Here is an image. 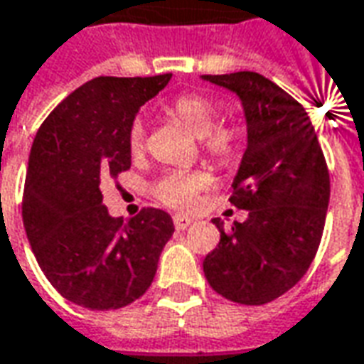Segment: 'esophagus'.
Returning a JSON list of instances; mask_svg holds the SVG:
<instances>
[{
	"mask_svg": "<svg viewBox=\"0 0 364 364\" xmlns=\"http://www.w3.org/2000/svg\"><path fill=\"white\" fill-rule=\"evenodd\" d=\"M191 223H193V220H191L189 217H185V215H175L173 217V225L177 230H185Z\"/></svg>",
	"mask_w": 364,
	"mask_h": 364,
	"instance_id": "34e87169",
	"label": "esophagus"
}]
</instances>
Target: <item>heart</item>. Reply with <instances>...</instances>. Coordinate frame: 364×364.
Instances as JSON below:
<instances>
[{"instance_id":"obj_1","label":"heart","mask_w":364,"mask_h":364,"mask_svg":"<svg viewBox=\"0 0 364 364\" xmlns=\"http://www.w3.org/2000/svg\"><path fill=\"white\" fill-rule=\"evenodd\" d=\"M169 114L175 120L191 129L197 138H203V149L218 165L236 164L244 151L240 129L235 126H218V112L210 100L200 94L177 96ZM146 147V126L136 118L128 129V149L132 156H139ZM210 185V177L205 171H171L159 177L154 185L157 199L175 208H191L200 191Z\"/></svg>"}]
</instances>
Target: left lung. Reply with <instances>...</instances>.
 <instances>
[{
  "label": "left lung",
  "mask_w": 364,
  "mask_h": 364,
  "mask_svg": "<svg viewBox=\"0 0 364 364\" xmlns=\"http://www.w3.org/2000/svg\"><path fill=\"white\" fill-rule=\"evenodd\" d=\"M240 96L248 147L230 203L248 210L225 230L203 270L210 288L242 306H264L304 278L323 235L329 169L311 120L294 96L250 70L205 75Z\"/></svg>",
  "instance_id": "8db88e82"
}]
</instances>
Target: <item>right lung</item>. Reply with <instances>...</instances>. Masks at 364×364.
Returning a JSON list of instances; mask_svg holds the SVG:
<instances>
[{
    "label": "right lung",
    "instance_id": "add662e5",
    "mask_svg": "<svg viewBox=\"0 0 364 364\" xmlns=\"http://www.w3.org/2000/svg\"><path fill=\"white\" fill-rule=\"evenodd\" d=\"M171 75L98 76L68 94L33 139L23 225L41 270L76 306L110 311L147 291L173 235L161 208L112 218L100 183L128 171V129Z\"/></svg>",
    "mask_w": 364,
    "mask_h": 364
}]
</instances>
